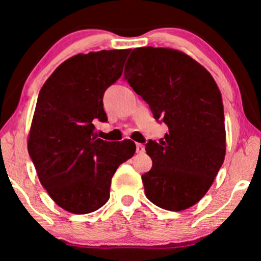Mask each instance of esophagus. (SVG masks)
Here are the masks:
<instances>
[{
	"label": "esophagus",
	"instance_id": "obj_1",
	"mask_svg": "<svg viewBox=\"0 0 261 261\" xmlns=\"http://www.w3.org/2000/svg\"><path fill=\"white\" fill-rule=\"evenodd\" d=\"M146 152L144 150V146L142 143H137L136 144V153H139V154H143V153Z\"/></svg>",
	"mask_w": 261,
	"mask_h": 261
}]
</instances>
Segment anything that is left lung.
I'll return each mask as SVG.
<instances>
[{"instance_id": "8db88e82", "label": "left lung", "mask_w": 261, "mask_h": 261, "mask_svg": "<svg viewBox=\"0 0 261 261\" xmlns=\"http://www.w3.org/2000/svg\"><path fill=\"white\" fill-rule=\"evenodd\" d=\"M124 80L148 103L155 120L169 128L148 141L153 165L142 175L153 204L180 212L203 198L225 159L226 134L221 93L212 75L187 55L171 48L134 49Z\"/></svg>"}]
</instances>
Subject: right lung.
Listing matches in <instances>:
<instances>
[{
    "mask_svg": "<svg viewBox=\"0 0 261 261\" xmlns=\"http://www.w3.org/2000/svg\"><path fill=\"white\" fill-rule=\"evenodd\" d=\"M131 49L90 52L63 62L41 89L28 141L41 185L61 208L89 214L108 202L112 177L135 154L130 140L97 139L103 95L122 74Z\"/></svg>",
    "mask_w": 261,
    "mask_h": 261,
    "instance_id": "right-lung-1",
    "label": "right lung"
}]
</instances>
